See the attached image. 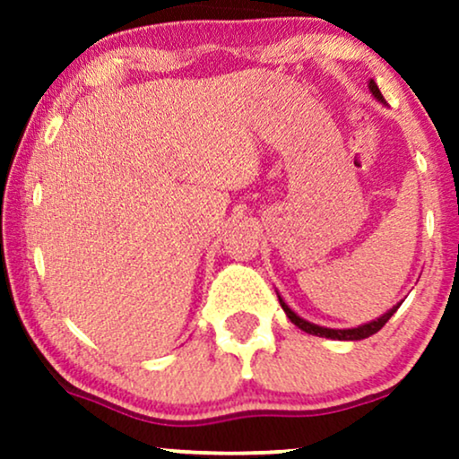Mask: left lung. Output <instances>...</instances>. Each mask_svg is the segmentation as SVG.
Masks as SVG:
<instances>
[{
  "instance_id": "8db88e82",
  "label": "left lung",
  "mask_w": 459,
  "mask_h": 459,
  "mask_svg": "<svg viewBox=\"0 0 459 459\" xmlns=\"http://www.w3.org/2000/svg\"><path fill=\"white\" fill-rule=\"evenodd\" d=\"M368 88H371L373 97L380 99V101H384V97H382L380 88L376 86V82H373V79H371V82H368ZM278 299H281V298H278ZM281 307H282L284 313H287V317L291 319L293 324H296L299 330L308 332V334H315V336H325V339H339V341H360V339H367V336L376 334L377 330H382L384 325H386V321L391 319L393 315H394V310L399 308V304H397V307H393L391 310H388L386 315H382L380 319L371 321V324H365V325H358V328H351V330H332V328H321V325H315V324H310V321H307V319L298 317V315L293 313V310L289 308L287 304L282 302V299H281Z\"/></svg>"
}]
</instances>
